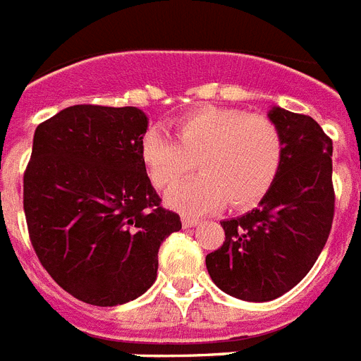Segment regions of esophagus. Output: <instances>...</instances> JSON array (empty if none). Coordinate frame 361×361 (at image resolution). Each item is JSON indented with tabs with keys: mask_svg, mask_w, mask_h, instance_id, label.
<instances>
[{
	"mask_svg": "<svg viewBox=\"0 0 361 361\" xmlns=\"http://www.w3.org/2000/svg\"><path fill=\"white\" fill-rule=\"evenodd\" d=\"M195 224H199V219L190 217V215H183V226L184 228H192V226H195Z\"/></svg>",
	"mask_w": 361,
	"mask_h": 361,
	"instance_id": "1",
	"label": "esophagus"
}]
</instances>
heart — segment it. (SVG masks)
Returning <instances> with one entry per match:
<instances>
[{"mask_svg":"<svg viewBox=\"0 0 361 361\" xmlns=\"http://www.w3.org/2000/svg\"><path fill=\"white\" fill-rule=\"evenodd\" d=\"M175 140L147 131L140 157L153 186L171 192L192 173L201 177L171 193L169 202L190 214L228 202L245 210L269 192L281 168L283 137L274 120L259 113L202 106L171 122Z\"/></svg>","mask_w":361,"mask_h":361,"instance_id":"1","label":"heart"}]
</instances>
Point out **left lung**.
I'll return each mask as SVG.
<instances>
[{"instance_id": "obj_1", "label": "left lung", "mask_w": 361, "mask_h": 361, "mask_svg": "<svg viewBox=\"0 0 361 361\" xmlns=\"http://www.w3.org/2000/svg\"><path fill=\"white\" fill-rule=\"evenodd\" d=\"M281 168L259 206L223 221L224 243L206 255L215 285L245 301L276 300L312 269L334 219L332 140L314 118L274 107Z\"/></svg>"}]
</instances>
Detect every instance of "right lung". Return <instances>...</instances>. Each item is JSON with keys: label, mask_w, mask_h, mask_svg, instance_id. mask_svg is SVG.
<instances>
[{"label": "right lung", "mask_w": 361, "mask_h": 361, "mask_svg": "<svg viewBox=\"0 0 361 361\" xmlns=\"http://www.w3.org/2000/svg\"><path fill=\"white\" fill-rule=\"evenodd\" d=\"M146 129L137 107L80 104L34 133L23 173L30 243L49 276L84 303L142 295L157 279L160 243L183 228L144 168Z\"/></svg>", "instance_id": "obj_1"}]
</instances>
